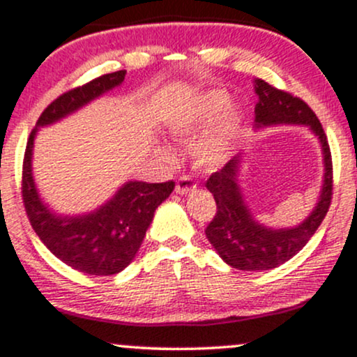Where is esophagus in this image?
<instances>
[{
  "label": "esophagus",
  "instance_id": "1",
  "mask_svg": "<svg viewBox=\"0 0 357 357\" xmlns=\"http://www.w3.org/2000/svg\"><path fill=\"white\" fill-rule=\"evenodd\" d=\"M195 188H197V183H195L190 176H181V178L176 181L174 190L178 195H186L190 193V191H193Z\"/></svg>",
  "mask_w": 357,
  "mask_h": 357
}]
</instances>
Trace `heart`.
Instances as JSON below:
<instances>
[{
	"mask_svg": "<svg viewBox=\"0 0 357 357\" xmlns=\"http://www.w3.org/2000/svg\"><path fill=\"white\" fill-rule=\"evenodd\" d=\"M230 98L223 91H208L198 96L193 103L188 107L178 119L171 123V132L178 137L193 135L202 130L203 127L222 119L206 132L202 139L195 144L193 155L197 162L203 167H218L229 159L232 152L234 142H236L238 127H241V113L237 109H229ZM159 155L166 160L174 159L171 149L160 147Z\"/></svg>",
	"mask_w": 357,
	"mask_h": 357,
	"instance_id": "b5f03b06",
	"label": "heart"
}]
</instances>
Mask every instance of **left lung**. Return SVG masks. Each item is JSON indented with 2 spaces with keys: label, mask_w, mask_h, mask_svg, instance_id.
<instances>
[{
  "label": "left lung",
  "mask_w": 357,
  "mask_h": 357,
  "mask_svg": "<svg viewBox=\"0 0 357 357\" xmlns=\"http://www.w3.org/2000/svg\"><path fill=\"white\" fill-rule=\"evenodd\" d=\"M254 88L259 96L254 109L257 127L276 123L307 125L313 134L319 135L325 164L319 203L310 217L293 229L273 230L254 220L237 185L238 158L230 159L220 171L213 172L206 179V190H210L217 203V213L205 230L210 244L232 268L244 271H266L291 259L317 232L331 206L334 176L327 135L313 109L298 96L274 88L262 79H256Z\"/></svg>",
  "instance_id": "obj_1"
}]
</instances>
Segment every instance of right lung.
Listing matches in <instances>:
<instances>
[{"label":"right lung","mask_w":357,"mask_h":357,"mask_svg":"<svg viewBox=\"0 0 357 357\" xmlns=\"http://www.w3.org/2000/svg\"><path fill=\"white\" fill-rule=\"evenodd\" d=\"M127 70L103 74L69 89L38 116L37 127L54 123L121 84ZM37 127L29 137L23 158L22 198L26 217L45 248L76 271L112 276L135 257L154 211L174 190V183L128 181L108 203L81 217H59L42 203L32 176V149Z\"/></svg>","instance_id":"add662e5"}]
</instances>
